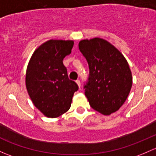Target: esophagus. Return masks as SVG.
<instances>
[{
    "label": "esophagus",
    "instance_id": "34e87169",
    "mask_svg": "<svg viewBox=\"0 0 156 156\" xmlns=\"http://www.w3.org/2000/svg\"><path fill=\"white\" fill-rule=\"evenodd\" d=\"M76 84L78 85V86H79V88H80V86H81V83H80V81L79 80H77L76 81Z\"/></svg>",
    "mask_w": 156,
    "mask_h": 156
}]
</instances>
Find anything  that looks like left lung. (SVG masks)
I'll list each match as a JSON object with an SVG mask.
<instances>
[{
  "mask_svg": "<svg viewBox=\"0 0 156 156\" xmlns=\"http://www.w3.org/2000/svg\"><path fill=\"white\" fill-rule=\"evenodd\" d=\"M79 49L89 67L84 89L90 106L110 115L122 106L132 86L128 62L115 46L101 38L81 41Z\"/></svg>",
  "mask_w": 156,
  "mask_h": 156,
  "instance_id": "8db88e82",
  "label": "left lung"
}]
</instances>
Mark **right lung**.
<instances>
[{
  "mask_svg": "<svg viewBox=\"0 0 156 156\" xmlns=\"http://www.w3.org/2000/svg\"><path fill=\"white\" fill-rule=\"evenodd\" d=\"M73 46L72 41L50 40L34 51L27 67L28 94L35 107L49 118L66 113L79 89L74 81L69 80L63 64Z\"/></svg>",
  "mask_w": 156,
  "mask_h": 156,
  "instance_id": "add662e5",
  "label": "right lung"
}]
</instances>
